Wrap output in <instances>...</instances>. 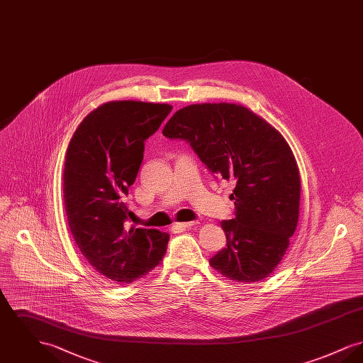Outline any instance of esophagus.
<instances>
[{"mask_svg": "<svg viewBox=\"0 0 363 363\" xmlns=\"http://www.w3.org/2000/svg\"><path fill=\"white\" fill-rule=\"evenodd\" d=\"M197 223H199L197 220H193V222H185V223H177L175 227H178V228L184 230V228H190V227H193V225H196Z\"/></svg>", "mask_w": 363, "mask_h": 363, "instance_id": "34e87169", "label": "esophagus"}]
</instances>
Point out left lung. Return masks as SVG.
<instances>
[{"instance_id": "left-lung-1", "label": "left lung", "mask_w": 363, "mask_h": 363, "mask_svg": "<svg viewBox=\"0 0 363 363\" xmlns=\"http://www.w3.org/2000/svg\"><path fill=\"white\" fill-rule=\"evenodd\" d=\"M163 135L189 143L216 178L234 182V219L223 220L225 247L209 259L234 281L271 275L298 223L301 179L291 148L265 120L234 104L186 106Z\"/></svg>"}]
</instances>
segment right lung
<instances>
[{"label":"right lung","mask_w":363,"mask_h":363,"mask_svg":"<svg viewBox=\"0 0 363 363\" xmlns=\"http://www.w3.org/2000/svg\"><path fill=\"white\" fill-rule=\"evenodd\" d=\"M170 104L108 102L95 108L70 140L64 169V201L70 233L101 275L132 283L163 259L169 234L126 228L122 199L136 181L144 143L170 114Z\"/></svg>","instance_id":"right-lung-1"}]
</instances>
